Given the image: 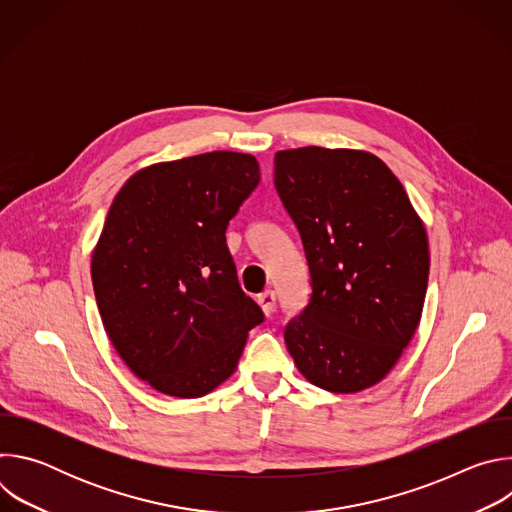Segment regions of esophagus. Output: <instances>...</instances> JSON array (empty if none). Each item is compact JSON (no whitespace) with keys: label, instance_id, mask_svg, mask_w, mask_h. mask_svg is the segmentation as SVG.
<instances>
[{"label":"esophagus","instance_id":"obj_1","mask_svg":"<svg viewBox=\"0 0 512 512\" xmlns=\"http://www.w3.org/2000/svg\"><path fill=\"white\" fill-rule=\"evenodd\" d=\"M257 304L261 306L265 316H271L273 308H275V291L273 289H265L261 296H257Z\"/></svg>","mask_w":512,"mask_h":512}]
</instances>
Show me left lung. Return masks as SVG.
I'll return each instance as SVG.
<instances>
[{"instance_id": "left-lung-1", "label": "left lung", "mask_w": 512, "mask_h": 512, "mask_svg": "<svg viewBox=\"0 0 512 512\" xmlns=\"http://www.w3.org/2000/svg\"><path fill=\"white\" fill-rule=\"evenodd\" d=\"M275 188L302 235L312 300L285 326L298 371L330 393L381 383L423 312L429 245L389 166L348 148L281 150Z\"/></svg>"}]
</instances>
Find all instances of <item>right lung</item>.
Returning <instances> with one entry per match:
<instances>
[{"mask_svg":"<svg viewBox=\"0 0 512 512\" xmlns=\"http://www.w3.org/2000/svg\"><path fill=\"white\" fill-rule=\"evenodd\" d=\"M259 180L255 156L208 152L145 166L113 198L91 259L99 314L129 371L164 395L223 385L263 322L225 237Z\"/></svg>","mask_w":512,"mask_h":512,"instance_id":"add662e5","label":"right lung"}]
</instances>
